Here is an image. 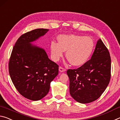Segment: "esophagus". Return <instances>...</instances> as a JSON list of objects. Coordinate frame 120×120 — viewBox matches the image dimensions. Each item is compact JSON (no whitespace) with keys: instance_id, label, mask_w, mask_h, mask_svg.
Returning <instances> with one entry per match:
<instances>
[{"instance_id":"esophagus-1","label":"esophagus","mask_w":120,"mask_h":120,"mask_svg":"<svg viewBox=\"0 0 120 120\" xmlns=\"http://www.w3.org/2000/svg\"><path fill=\"white\" fill-rule=\"evenodd\" d=\"M59 71H60V72H63L64 71H65L66 69L62 67V66H60V68H59Z\"/></svg>"}]
</instances>
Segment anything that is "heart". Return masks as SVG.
<instances>
[{
	"mask_svg": "<svg viewBox=\"0 0 120 120\" xmlns=\"http://www.w3.org/2000/svg\"><path fill=\"white\" fill-rule=\"evenodd\" d=\"M58 42L52 41L50 44L51 55L55 61L62 57L64 51L71 64L74 66L82 65L87 61L93 53L95 46L91 37L81 35H60Z\"/></svg>",
	"mask_w": 120,
	"mask_h": 120,
	"instance_id": "obj_1",
	"label": "heart"
}]
</instances>
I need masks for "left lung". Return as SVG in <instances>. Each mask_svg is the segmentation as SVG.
Returning <instances> with one entry per match:
<instances>
[{
    "label": "left lung",
    "instance_id": "left-lung-1",
    "mask_svg": "<svg viewBox=\"0 0 120 120\" xmlns=\"http://www.w3.org/2000/svg\"><path fill=\"white\" fill-rule=\"evenodd\" d=\"M111 60L109 50L99 39L91 59L76 69H68L70 93L74 99L82 104L97 100L109 84Z\"/></svg>",
    "mask_w": 120,
    "mask_h": 120
}]
</instances>
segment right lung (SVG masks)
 I'll list each match as a JSON object with an SVG mask.
<instances>
[{
    "instance_id": "1",
    "label": "right lung",
    "mask_w": 120,
    "mask_h": 120,
    "mask_svg": "<svg viewBox=\"0 0 120 120\" xmlns=\"http://www.w3.org/2000/svg\"><path fill=\"white\" fill-rule=\"evenodd\" d=\"M48 30L37 29L23 34L13 47L9 60V73L16 89L34 101L48 93L50 82L58 73L59 66L48 58L45 51L30 44Z\"/></svg>"
}]
</instances>
